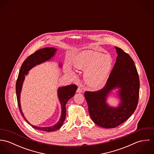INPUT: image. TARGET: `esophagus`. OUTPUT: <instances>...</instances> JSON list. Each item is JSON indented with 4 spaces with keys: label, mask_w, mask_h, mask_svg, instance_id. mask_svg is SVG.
<instances>
[{
    "label": "esophagus",
    "mask_w": 154,
    "mask_h": 154,
    "mask_svg": "<svg viewBox=\"0 0 154 154\" xmlns=\"http://www.w3.org/2000/svg\"><path fill=\"white\" fill-rule=\"evenodd\" d=\"M82 88H81V87H78V89H77V91H76V92H78V93H82Z\"/></svg>",
    "instance_id": "esophagus-1"
}]
</instances>
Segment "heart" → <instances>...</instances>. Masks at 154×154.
<instances>
[{
    "label": "heart",
    "mask_w": 154,
    "mask_h": 154,
    "mask_svg": "<svg viewBox=\"0 0 154 154\" xmlns=\"http://www.w3.org/2000/svg\"><path fill=\"white\" fill-rule=\"evenodd\" d=\"M112 59L109 54L92 50H85L78 54L73 61L74 67L85 70L84 79L89 88L98 89L106 84L112 67ZM68 74L73 75L69 69H66Z\"/></svg>",
    "instance_id": "obj_1"
}]
</instances>
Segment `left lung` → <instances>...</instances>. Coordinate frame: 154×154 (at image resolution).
I'll list each match as a JSON object with an SVG mask.
<instances>
[{"instance_id": "8db88e82", "label": "left lung", "mask_w": 154, "mask_h": 154, "mask_svg": "<svg viewBox=\"0 0 154 154\" xmlns=\"http://www.w3.org/2000/svg\"><path fill=\"white\" fill-rule=\"evenodd\" d=\"M115 48L117 57L105 87L95 92H85L91 119L97 125L107 129L119 126L132 116L139 95V78L133 60L122 49ZM116 88L120 103L117 107H112L106 99Z\"/></svg>"}]
</instances>
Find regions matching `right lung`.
<instances>
[{
    "label": "right lung",
    "instance_id": "right-lung-1",
    "mask_svg": "<svg viewBox=\"0 0 154 154\" xmlns=\"http://www.w3.org/2000/svg\"><path fill=\"white\" fill-rule=\"evenodd\" d=\"M56 51H57V48H56L45 47L44 48H42L37 50L34 53H33L32 54L28 57L25 59V60L23 62L22 66L21 67L18 77L16 83V93H17L18 104L23 117L24 118L25 120L29 125H30L33 128H35L40 131H45V132L55 131L61 128L66 118V103L69 101V100L72 98L75 95L76 91L78 89L77 86L76 85H70L66 87H62L58 88L57 96H58V98L62 108L61 116L58 122L56 124L50 127H38V126L31 125V123L26 119V118L25 117L22 112L21 106L20 96H21L22 85L25 79V77L28 74V72L32 68H33L34 67L37 65H40L47 61H50V59L55 56ZM59 66L60 67H62V65L61 63H60Z\"/></svg>",
    "mask_w": 154,
    "mask_h": 154
}]
</instances>
